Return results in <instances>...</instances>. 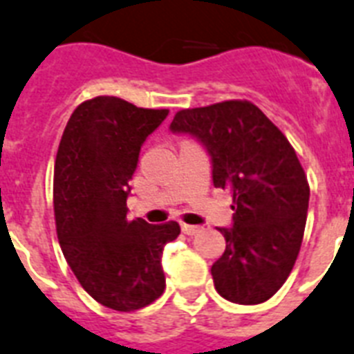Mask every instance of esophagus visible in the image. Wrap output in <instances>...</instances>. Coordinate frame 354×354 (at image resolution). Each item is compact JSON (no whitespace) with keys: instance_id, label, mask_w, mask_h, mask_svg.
Returning a JSON list of instances; mask_svg holds the SVG:
<instances>
[{"instance_id":"esophagus-1","label":"esophagus","mask_w":354,"mask_h":354,"mask_svg":"<svg viewBox=\"0 0 354 354\" xmlns=\"http://www.w3.org/2000/svg\"><path fill=\"white\" fill-rule=\"evenodd\" d=\"M182 231L185 232L187 236H194L200 232V227L198 225H189V223H182Z\"/></svg>"}]
</instances>
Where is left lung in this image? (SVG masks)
I'll use <instances>...</instances> for the list:
<instances>
[{"label":"left lung","instance_id":"1","mask_svg":"<svg viewBox=\"0 0 354 354\" xmlns=\"http://www.w3.org/2000/svg\"><path fill=\"white\" fill-rule=\"evenodd\" d=\"M171 131L202 142L214 187L232 194V227L218 229L225 252L211 267L216 291L243 306L269 300L291 274L306 229L309 183L297 152L247 100L183 109Z\"/></svg>","mask_w":354,"mask_h":354}]
</instances>
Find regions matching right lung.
<instances>
[{"label":"right lung","mask_w":354,"mask_h":354,"mask_svg":"<svg viewBox=\"0 0 354 354\" xmlns=\"http://www.w3.org/2000/svg\"><path fill=\"white\" fill-rule=\"evenodd\" d=\"M167 114L96 96L77 105L57 147V240L83 289L114 311L142 309L165 289L162 252L180 225L127 220V196L140 149Z\"/></svg>","instance_id":"1"}]
</instances>
